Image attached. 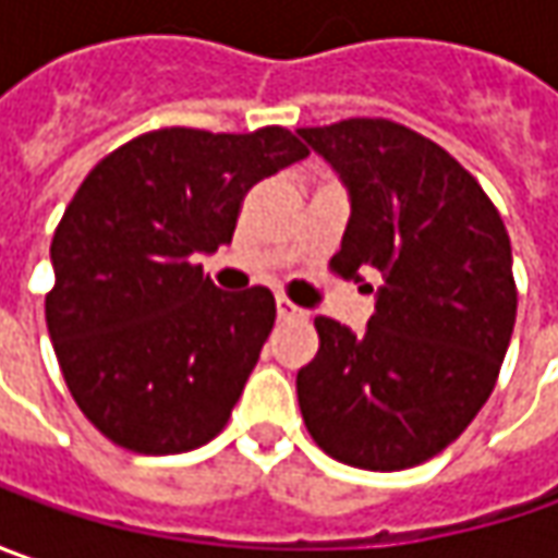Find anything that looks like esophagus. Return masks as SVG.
Instances as JSON below:
<instances>
[{
  "instance_id": "obj_1",
  "label": "esophagus",
  "mask_w": 558,
  "mask_h": 558,
  "mask_svg": "<svg viewBox=\"0 0 558 558\" xmlns=\"http://www.w3.org/2000/svg\"><path fill=\"white\" fill-rule=\"evenodd\" d=\"M276 313H279V319H307V311L291 304L289 298H276Z\"/></svg>"
}]
</instances>
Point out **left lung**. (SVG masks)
<instances>
[{"instance_id": "obj_1", "label": "left lung", "mask_w": 558, "mask_h": 558, "mask_svg": "<svg viewBox=\"0 0 558 558\" xmlns=\"http://www.w3.org/2000/svg\"><path fill=\"white\" fill-rule=\"evenodd\" d=\"M298 136L348 185L332 269H378L366 332L316 316L319 351L298 373L313 440L369 472L438 457L490 397L515 326L512 247L478 180L395 120L351 118Z\"/></svg>"}]
</instances>
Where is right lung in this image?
<instances>
[{
	"mask_svg": "<svg viewBox=\"0 0 558 558\" xmlns=\"http://www.w3.org/2000/svg\"><path fill=\"white\" fill-rule=\"evenodd\" d=\"M282 126L155 130L89 170L52 239L46 326L83 416L167 457L217 432L276 323L269 289L220 291L198 254L232 242L247 189L307 158Z\"/></svg>",
	"mask_w": 558,
	"mask_h": 558,
	"instance_id": "add662e5",
	"label": "right lung"
}]
</instances>
